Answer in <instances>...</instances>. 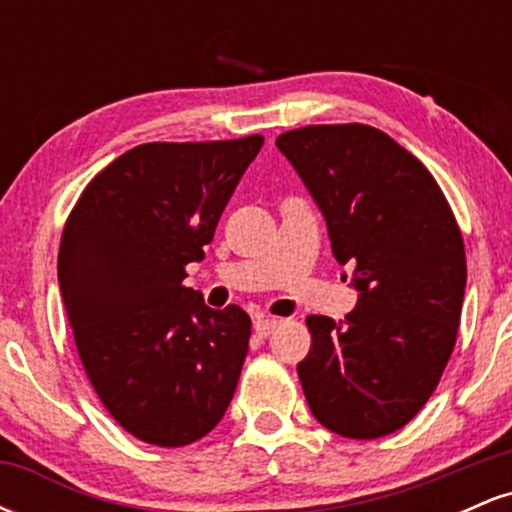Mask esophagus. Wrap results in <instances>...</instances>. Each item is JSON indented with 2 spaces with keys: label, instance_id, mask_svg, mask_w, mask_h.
<instances>
[{
  "label": "esophagus",
  "instance_id": "34e87169",
  "mask_svg": "<svg viewBox=\"0 0 512 512\" xmlns=\"http://www.w3.org/2000/svg\"><path fill=\"white\" fill-rule=\"evenodd\" d=\"M276 325H279V322H276L274 317H257V320H255V334H257V337H269V334L274 332Z\"/></svg>",
  "mask_w": 512,
  "mask_h": 512
}]
</instances>
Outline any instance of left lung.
I'll return each mask as SVG.
<instances>
[{"label": "left lung", "mask_w": 512, "mask_h": 512, "mask_svg": "<svg viewBox=\"0 0 512 512\" xmlns=\"http://www.w3.org/2000/svg\"><path fill=\"white\" fill-rule=\"evenodd\" d=\"M276 149L325 216L358 291L344 320H305L313 344L298 378L310 411L344 438L395 433L433 395L460 327L467 262L448 199L375 127L310 125L281 134Z\"/></svg>", "instance_id": "1"}]
</instances>
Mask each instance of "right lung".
Here are the masks:
<instances>
[{
    "label": "right lung",
    "instance_id": "right-lung-1",
    "mask_svg": "<svg viewBox=\"0 0 512 512\" xmlns=\"http://www.w3.org/2000/svg\"><path fill=\"white\" fill-rule=\"evenodd\" d=\"M262 144L252 134L134 146L88 182L64 226L57 279L81 363L105 409L144 443H195L236 392L250 317L209 308L182 279Z\"/></svg>",
    "mask_w": 512,
    "mask_h": 512
}]
</instances>
